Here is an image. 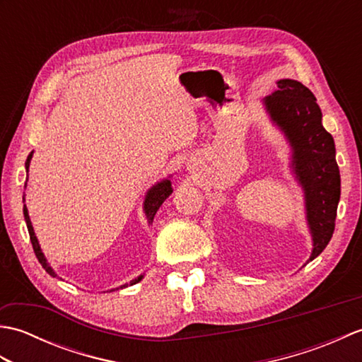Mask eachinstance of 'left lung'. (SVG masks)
<instances>
[{
    "label": "left lung",
    "mask_w": 362,
    "mask_h": 362,
    "mask_svg": "<svg viewBox=\"0 0 362 362\" xmlns=\"http://www.w3.org/2000/svg\"><path fill=\"white\" fill-rule=\"evenodd\" d=\"M263 107L291 148L289 168L303 191L305 214L313 250L310 263L319 257L334 232L337 204L341 199V174L336 163L334 140L322 126L316 98L303 83L280 79Z\"/></svg>",
    "instance_id": "1"
}]
</instances>
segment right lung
Masks as SVG:
<instances>
[{
	"label": "right lung",
	"mask_w": 362,
	"mask_h": 362,
	"mask_svg": "<svg viewBox=\"0 0 362 362\" xmlns=\"http://www.w3.org/2000/svg\"><path fill=\"white\" fill-rule=\"evenodd\" d=\"M33 153H34V151L29 153L26 163H25L26 173H29V165H30V160H33ZM26 187H28V177H26V182H25V189H26ZM171 193H173L171 175L166 177V179H163V180L157 182L156 185H152V187L148 189V193H146V196H144V202H143V211H144L146 219H148V224H152L153 216H156V213H157V210L160 209V205L166 201V197L171 196ZM25 196H26V194H23V202H25ZM23 214H25V221H26V227H28V232H29V238H30V243H33V247H34V252H35V257H37V259H38V263L42 264V267H43L45 271L48 272L51 276H57V274L54 272V269L49 266L48 259H46L45 253L42 252L40 244H38V240H37L35 232H34V227H33V222H30V218H29V211H28L26 204H25V206H23ZM143 276H144L143 274L138 275L136 279L130 280V283H124V284H121L119 288H115V289H110V291H117V289H122V288L132 286V284H135V283H138V281H141Z\"/></svg>",
	"instance_id": "add662e5"
}]
</instances>
